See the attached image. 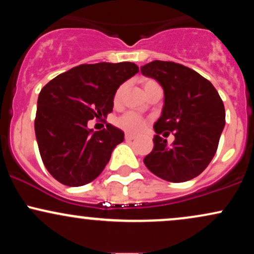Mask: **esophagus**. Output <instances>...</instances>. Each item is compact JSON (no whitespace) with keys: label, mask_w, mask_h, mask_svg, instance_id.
Returning <instances> with one entry per match:
<instances>
[{"label":"esophagus","mask_w":254,"mask_h":254,"mask_svg":"<svg viewBox=\"0 0 254 254\" xmlns=\"http://www.w3.org/2000/svg\"><path fill=\"white\" fill-rule=\"evenodd\" d=\"M135 135H131V133H125V139L127 141H132V139H135Z\"/></svg>","instance_id":"esophagus-1"}]
</instances>
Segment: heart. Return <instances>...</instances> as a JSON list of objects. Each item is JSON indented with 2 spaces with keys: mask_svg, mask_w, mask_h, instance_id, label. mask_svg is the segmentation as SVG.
<instances>
[{
  "mask_svg": "<svg viewBox=\"0 0 254 254\" xmlns=\"http://www.w3.org/2000/svg\"><path fill=\"white\" fill-rule=\"evenodd\" d=\"M151 83H156V82H154V81H151V80L144 81V83H143L144 88ZM121 93H122V87L121 88H118L117 92H116L115 103H118L119 98H121ZM116 124H117L118 127H121L122 130L127 131V132L137 133V132H139V131L142 130V127H144L145 121L141 117V116H138L135 112H127V113H124L123 116H121L117 121H116Z\"/></svg>",
  "mask_w": 254,
  "mask_h": 254,
  "instance_id": "obj_1",
  "label": "heart"
}]
</instances>
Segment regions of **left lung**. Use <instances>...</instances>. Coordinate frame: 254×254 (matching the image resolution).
Listing matches in <instances>:
<instances>
[{"instance_id": "1", "label": "left lung", "mask_w": 254, "mask_h": 254, "mask_svg": "<svg viewBox=\"0 0 254 254\" xmlns=\"http://www.w3.org/2000/svg\"><path fill=\"white\" fill-rule=\"evenodd\" d=\"M145 76L155 78L165 92L161 117L154 124V148L143 162L151 173L172 183L199 176L216 153L226 124L222 99L211 82L183 64L165 61L141 66ZM172 132L171 146L159 137Z\"/></svg>"}]
</instances>
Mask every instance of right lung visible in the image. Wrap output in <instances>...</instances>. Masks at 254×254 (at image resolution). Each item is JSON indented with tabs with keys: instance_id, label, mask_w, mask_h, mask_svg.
I'll use <instances>...</instances> for the list:
<instances>
[{
	"instance_id": "add662e5",
	"label": "right lung",
	"mask_w": 254,
	"mask_h": 254,
	"mask_svg": "<svg viewBox=\"0 0 254 254\" xmlns=\"http://www.w3.org/2000/svg\"><path fill=\"white\" fill-rule=\"evenodd\" d=\"M138 72L131 62L81 64L46 83L38 97L34 130L44 166L66 186H82L110 161L124 132L106 124L87 129L90 119L106 118L122 83Z\"/></svg>"
}]
</instances>
